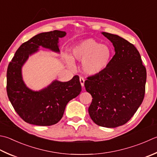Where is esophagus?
Instances as JSON below:
<instances>
[{
	"mask_svg": "<svg viewBox=\"0 0 157 157\" xmlns=\"http://www.w3.org/2000/svg\"><path fill=\"white\" fill-rule=\"evenodd\" d=\"M79 81H80V84H81V86H82V87H84V79L82 78V77H80V78H79Z\"/></svg>",
	"mask_w": 157,
	"mask_h": 157,
	"instance_id": "34e87169",
	"label": "esophagus"
}]
</instances>
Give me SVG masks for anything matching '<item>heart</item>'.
<instances>
[{"instance_id":"b5f03b06","label":"heart","mask_w":157,"mask_h":157,"mask_svg":"<svg viewBox=\"0 0 157 157\" xmlns=\"http://www.w3.org/2000/svg\"><path fill=\"white\" fill-rule=\"evenodd\" d=\"M112 56V50L108 45L101 44L93 39H86L73 46L71 56L64 53L63 58L69 67H73V60L83 63L84 72L94 75L109 67Z\"/></svg>"}]
</instances>
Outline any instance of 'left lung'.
I'll use <instances>...</instances> for the list:
<instances>
[{
    "label": "left lung",
    "instance_id": "8db88e82",
    "mask_svg": "<svg viewBox=\"0 0 157 157\" xmlns=\"http://www.w3.org/2000/svg\"><path fill=\"white\" fill-rule=\"evenodd\" d=\"M114 47L107 68L88 77L84 86L93 97L88 113L95 124L107 128L123 125L137 112L144 98L146 70L139 52L127 40L103 32Z\"/></svg>",
    "mask_w": 157,
    "mask_h": 157
}]
</instances>
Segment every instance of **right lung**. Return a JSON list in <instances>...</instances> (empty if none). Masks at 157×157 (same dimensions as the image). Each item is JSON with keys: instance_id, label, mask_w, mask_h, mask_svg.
Instances as JSON below:
<instances>
[{"instance_id": "add662e5", "label": "right lung", "mask_w": 157, "mask_h": 157, "mask_svg": "<svg viewBox=\"0 0 157 157\" xmlns=\"http://www.w3.org/2000/svg\"><path fill=\"white\" fill-rule=\"evenodd\" d=\"M67 33L61 30L41 33L20 45L9 63L7 72V92L15 111L27 123L50 126L60 121L69 101L78 96L82 86L78 75L68 82L55 79L47 87L35 91L27 87L22 78V67L39 48L60 53L59 38Z\"/></svg>"}]
</instances>
